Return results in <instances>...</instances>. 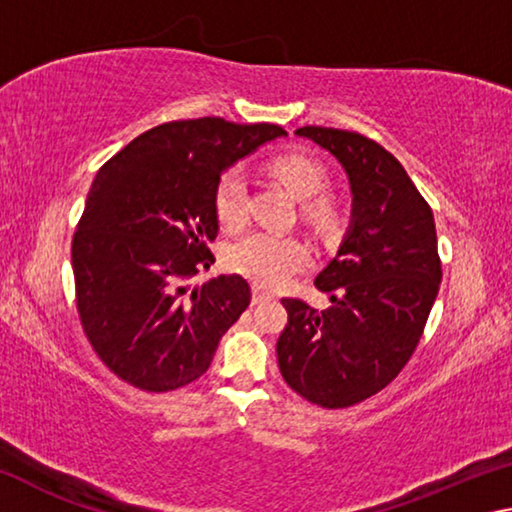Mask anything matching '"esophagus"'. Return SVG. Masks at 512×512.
Returning a JSON list of instances; mask_svg holds the SVG:
<instances>
[{
	"label": "esophagus",
	"instance_id": "obj_1",
	"mask_svg": "<svg viewBox=\"0 0 512 512\" xmlns=\"http://www.w3.org/2000/svg\"><path fill=\"white\" fill-rule=\"evenodd\" d=\"M271 298H273L271 293L264 291L262 287H255L253 289V302H255V305H259V302H264V300H271Z\"/></svg>",
	"mask_w": 512,
	"mask_h": 512
}]
</instances>
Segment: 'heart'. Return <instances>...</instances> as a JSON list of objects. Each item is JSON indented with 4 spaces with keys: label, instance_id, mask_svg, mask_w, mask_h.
I'll return each instance as SVG.
<instances>
[{
    "label": "heart",
    "instance_id": "heart-1",
    "mask_svg": "<svg viewBox=\"0 0 512 512\" xmlns=\"http://www.w3.org/2000/svg\"><path fill=\"white\" fill-rule=\"evenodd\" d=\"M271 169L289 192L307 203V214L320 228L334 223L336 212L327 198H314L327 185V171L318 160L305 153H287L271 162ZM214 207L219 221L225 228L237 230L246 223L248 216V180L246 171L232 167L221 176L216 185ZM309 262V246L296 235L257 230L239 239L228 253V264L237 273L250 277L262 287H277L296 275Z\"/></svg>",
    "mask_w": 512,
    "mask_h": 512
}]
</instances>
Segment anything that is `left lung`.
Instances as JSON below:
<instances>
[{"label":"left lung","instance_id":"obj_1","mask_svg":"<svg viewBox=\"0 0 512 512\" xmlns=\"http://www.w3.org/2000/svg\"><path fill=\"white\" fill-rule=\"evenodd\" d=\"M348 176L350 223L316 289L318 311L284 298L289 323L277 339L287 384L311 404L343 409L379 393L418 345L440 287L436 223L409 173L384 146L359 133L305 126Z\"/></svg>","mask_w":512,"mask_h":512}]
</instances>
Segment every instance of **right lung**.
<instances>
[{
  "mask_svg": "<svg viewBox=\"0 0 512 512\" xmlns=\"http://www.w3.org/2000/svg\"><path fill=\"white\" fill-rule=\"evenodd\" d=\"M273 124L171 121L99 169L72 241L76 307L101 361L142 391L167 393L210 368L250 305L241 275L194 284L214 264V194L232 164L284 137Z\"/></svg>",
  "mask_w": 512,
  "mask_h": 512,
  "instance_id": "obj_1",
  "label": "right lung"
}]
</instances>
